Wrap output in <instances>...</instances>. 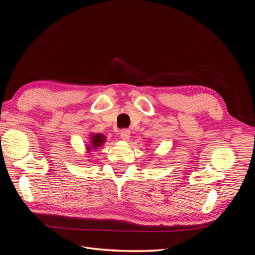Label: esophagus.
<instances>
[{
    "instance_id": "esophagus-1",
    "label": "esophagus",
    "mask_w": 255,
    "mask_h": 255,
    "mask_svg": "<svg viewBox=\"0 0 255 255\" xmlns=\"http://www.w3.org/2000/svg\"><path fill=\"white\" fill-rule=\"evenodd\" d=\"M120 137H121L122 140L128 141L129 139V137H130V130L128 128H122L120 130Z\"/></svg>"
}]
</instances>
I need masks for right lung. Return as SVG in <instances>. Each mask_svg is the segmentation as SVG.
Wrapping results in <instances>:
<instances>
[{
	"mask_svg": "<svg viewBox=\"0 0 255 255\" xmlns=\"http://www.w3.org/2000/svg\"><path fill=\"white\" fill-rule=\"evenodd\" d=\"M105 142V137L101 134H96L91 136V148H88V150L90 149H98V146H100L101 144H103ZM89 146V145H88Z\"/></svg>",
	"mask_w": 255,
	"mask_h": 255,
	"instance_id": "right-lung-1",
	"label": "right lung"
}]
</instances>
